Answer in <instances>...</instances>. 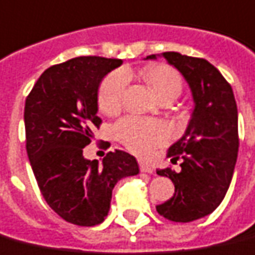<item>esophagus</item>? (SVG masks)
<instances>
[{
    "instance_id": "34e87169",
    "label": "esophagus",
    "mask_w": 255,
    "mask_h": 255,
    "mask_svg": "<svg viewBox=\"0 0 255 255\" xmlns=\"http://www.w3.org/2000/svg\"><path fill=\"white\" fill-rule=\"evenodd\" d=\"M139 167H140V171H143V173H148V174L154 173V169L150 165H147V163H140Z\"/></svg>"
}]
</instances>
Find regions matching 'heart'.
Listing matches in <instances>:
<instances>
[{"label": "heart", "mask_w": 255, "mask_h": 255, "mask_svg": "<svg viewBox=\"0 0 255 255\" xmlns=\"http://www.w3.org/2000/svg\"><path fill=\"white\" fill-rule=\"evenodd\" d=\"M146 75L159 100L166 96L178 97L182 92L184 81L175 69L167 65L152 66ZM128 75L124 70L112 71L103 80L99 89V107L107 113L122 108L124 93L127 89ZM116 136L129 151L137 155H148L155 148L165 144L171 136L170 128L165 123L129 116L120 120L115 128Z\"/></svg>", "instance_id": "b5f03b06"}]
</instances>
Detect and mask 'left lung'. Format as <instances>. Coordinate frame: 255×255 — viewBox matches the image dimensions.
<instances>
[{"label": "left lung", "instance_id": "obj_1", "mask_svg": "<svg viewBox=\"0 0 255 255\" xmlns=\"http://www.w3.org/2000/svg\"><path fill=\"white\" fill-rule=\"evenodd\" d=\"M163 56L188 81L195 111L185 135L167 151L174 161L182 159L181 171L156 170L174 184L173 197L156 205V212L188 223L214 212L227 193L238 156V109L231 85L208 60L171 51Z\"/></svg>", "mask_w": 255, "mask_h": 255}]
</instances>
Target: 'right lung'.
Here are the masks:
<instances>
[{
    "instance_id": "obj_1",
    "label": "right lung",
    "mask_w": 255,
    "mask_h": 255,
    "mask_svg": "<svg viewBox=\"0 0 255 255\" xmlns=\"http://www.w3.org/2000/svg\"><path fill=\"white\" fill-rule=\"evenodd\" d=\"M122 59L78 56L54 65L40 75L24 108L27 154L41 195L69 223L92 227L108 215L119 180L139 173L136 159L122 150L103 163L84 158L97 116V90Z\"/></svg>"
}]
</instances>
